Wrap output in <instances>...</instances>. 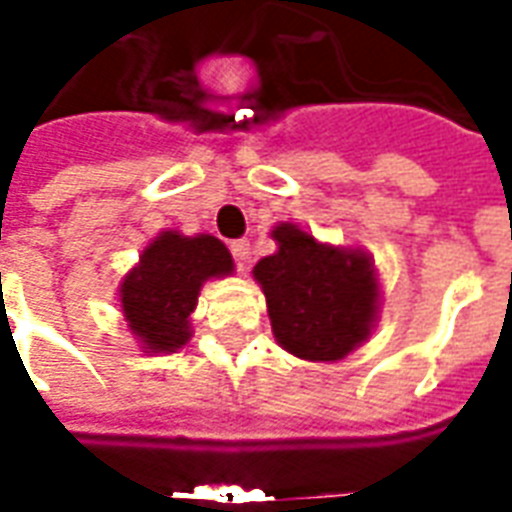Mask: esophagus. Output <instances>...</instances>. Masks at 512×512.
<instances>
[{
	"label": "esophagus",
	"instance_id": "34e87169",
	"mask_svg": "<svg viewBox=\"0 0 512 512\" xmlns=\"http://www.w3.org/2000/svg\"><path fill=\"white\" fill-rule=\"evenodd\" d=\"M230 252H233L238 268H244L246 257H249V241H244V238H238V241H233V244H230Z\"/></svg>",
	"mask_w": 512,
	"mask_h": 512
}]
</instances>
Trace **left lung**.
<instances>
[{"instance_id":"obj_1","label":"left lung","mask_w":512,"mask_h":512,"mask_svg":"<svg viewBox=\"0 0 512 512\" xmlns=\"http://www.w3.org/2000/svg\"><path fill=\"white\" fill-rule=\"evenodd\" d=\"M274 255L257 260L271 332L288 354L340 362L370 340L381 310V282L365 249L323 244L293 222L271 230Z\"/></svg>"}]
</instances>
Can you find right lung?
I'll return each instance as SVG.
<instances>
[{
  "instance_id": "right-lung-1",
  "label": "right lung",
  "mask_w": 512,
  "mask_h": 512,
  "mask_svg": "<svg viewBox=\"0 0 512 512\" xmlns=\"http://www.w3.org/2000/svg\"><path fill=\"white\" fill-rule=\"evenodd\" d=\"M233 271V255L219 238L178 230L158 233L117 288L123 321L142 354H175L189 343L191 312L202 285Z\"/></svg>"
}]
</instances>
